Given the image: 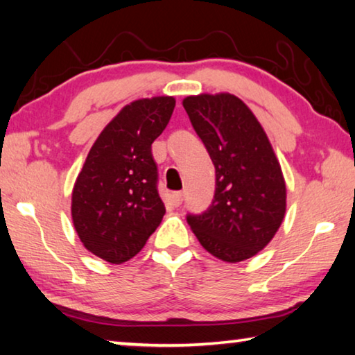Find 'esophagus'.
Masks as SVG:
<instances>
[{
	"label": "esophagus",
	"mask_w": 355,
	"mask_h": 355,
	"mask_svg": "<svg viewBox=\"0 0 355 355\" xmlns=\"http://www.w3.org/2000/svg\"><path fill=\"white\" fill-rule=\"evenodd\" d=\"M182 202H183V192H180V191H177V192H172L171 194V203L173 207H180L182 205Z\"/></svg>",
	"instance_id": "esophagus-1"
}]
</instances>
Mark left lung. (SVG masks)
Segmentation results:
<instances>
[{
  "instance_id": "8db88e82",
  "label": "left lung",
  "mask_w": 355,
  "mask_h": 355,
  "mask_svg": "<svg viewBox=\"0 0 355 355\" xmlns=\"http://www.w3.org/2000/svg\"><path fill=\"white\" fill-rule=\"evenodd\" d=\"M183 107L216 169L213 203L188 216L202 248L227 263L244 261L271 243L286 211V184L266 131L228 92L189 95Z\"/></svg>"
}]
</instances>
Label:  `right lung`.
<instances>
[{"instance_id": "add662e5", "label": "right lung", "mask_w": 355, "mask_h": 355, "mask_svg": "<svg viewBox=\"0 0 355 355\" xmlns=\"http://www.w3.org/2000/svg\"><path fill=\"white\" fill-rule=\"evenodd\" d=\"M175 98H139L123 106L98 135L71 191V220L91 254L128 261L161 224L152 144L169 123Z\"/></svg>"}]
</instances>
